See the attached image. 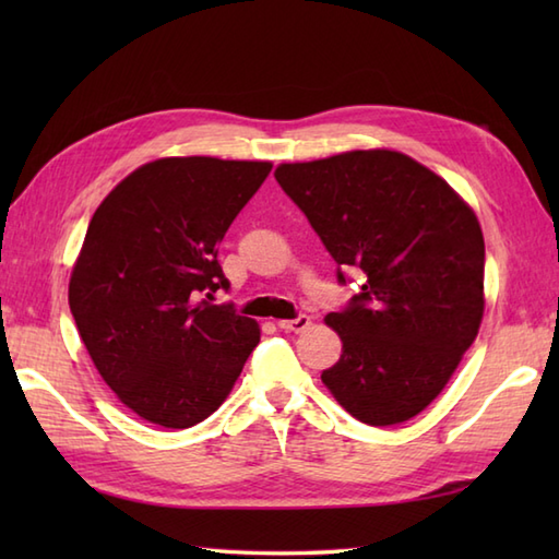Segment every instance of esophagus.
<instances>
[{
  "instance_id": "1",
  "label": "esophagus",
  "mask_w": 559,
  "mask_h": 559,
  "mask_svg": "<svg viewBox=\"0 0 559 559\" xmlns=\"http://www.w3.org/2000/svg\"><path fill=\"white\" fill-rule=\"evenodd\" d=\"M307 326H310V317H307V314H300L295 319H283V322H278V329L293 331V334H300V331H305Z\"/></svg>"
}]
</instances>
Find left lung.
I'll return each mask as SVG.
<instances>
[{
	"mask_svg": "<svg viewBox=\"0 0 559 559\" xmlns=\"http://www.w3.org/2000/svg\"><path fill=\"white\" fill-rule=\"evenodd\" d=\"M276 180L338 264L365 273L326 324L343 341L322 382L360 423H406L439 396L476 341L485 242L473 209L399 151L283 163Z\"/></svg>",
	"mask_w": 559,
	"mask_h": 559,
	"instance_id": "left-lung-1",
	"label": "left lung"
}]
</instances>
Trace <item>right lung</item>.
Segmentation results:
<instances>
[{"instance_id":"right-lung-1","label":"right lung","mask_w":559,"mask_h":559,"mask_svg":"<svg viewBox=\"0 0 559 559\" xmlns=\"http://www.w3.org/2000/svg\"><path fill=\"white\" fill-rule=\"evenodd\" d=\"M269 173L266 160L158 158L93 213L69 307L105 384L139 418L173 430L206 420L257 348L254 319L205 298L230 288L218 242Z\"/></svg>"}]
</instances>
